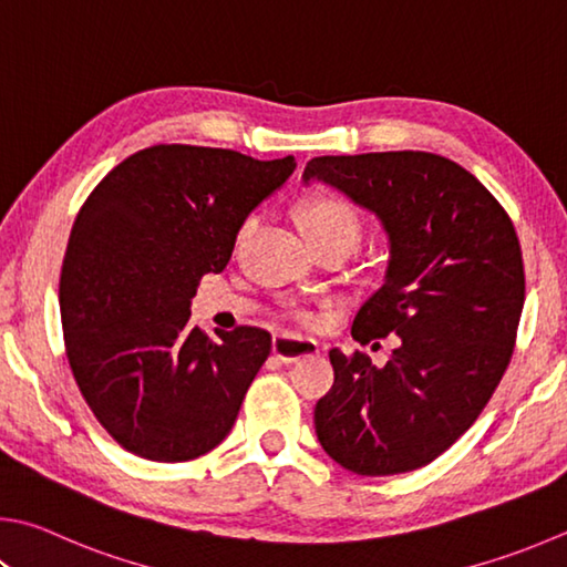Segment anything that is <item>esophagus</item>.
Returning <instances> with one entry per match:
<instances>
[{"label": "esophagus", "instance_id": "1", "mask_svg": "<svg viewBox=\"0 0 567 567\" xmlns=\"http://www.w3.org/2000/svg\"><path fill=\"white\" fill-rule=\"evenodd\" d=\"M317 352L319 347L317 342H312V339H302L292 334H277L272 339V354L285 364L297 362V359H305V357H312Z\"/></svg>", "mask_w": 567, "mask_h": 567}]
</instances>
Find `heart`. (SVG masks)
Returning <instances> with one entry per match:
<instances>
[{"label":"heart","instance_id":"obj_1","mask_svg":"<svg viewBox=\"0 0 567 567\" xmlns=\"http://www.w3.org/2000/svg\"><path fill=\"white\" fill-rule=\"evenodd\" d=\"M300 220L305 235L310 238V243L315 240H344L354 248L362 238V220H359L357 210L349 205L344 198L339 195H315V198L305 200L302 210H300ZM255 218H248L238 230V245L248 238L255 228ZM297 317L302 322H312V315L307 312H297Z\"/></svg>","mask_w":567,"mask_h":567}]
</instances>
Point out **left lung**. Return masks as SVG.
<instances>
[{
  "instance_id": "obj_1",
  "label": "left lung",
  "mask_w": 567,
  "mask_h": 567,
  "mask_svg": "<svg viewBox=\"0 0 567 567\" xmlns=\"http://www.w3.org/2000/svg\"><path fill=\"white\" fill-rule=\"evenodd\" d=\"M302 181L332 185L382 223L384 285L352 334L362 344L399 337L384 367L329 352L319 444L359 476L426 466L478 419L511 362L526 300L516 228L476 176L434 153L319 156Z\"/></svg>"
}]
</instances>
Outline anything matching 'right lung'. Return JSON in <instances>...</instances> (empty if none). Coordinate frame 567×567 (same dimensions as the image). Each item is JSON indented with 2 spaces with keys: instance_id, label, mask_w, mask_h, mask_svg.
Wrapping results in <instances>:
<instances>
[{
  "instance_id": "obj_1",
  "label": "right lung",
  "mask_w": 567,
  "mask_h": 567,
  "mask_svg": "<svg viewBox=\"0 0 567 567\" xmlns=\"http://www.w3.org/2000/svg\"><path fill=\"white\" fill-rule=\"evenodd\" d=\"M295 166L292 156L151 146L79 210L59 282L66 357L99 424L131 454L190 461L230 434L272 339L257 327L210 339L188 322L190 300Z\"/></svg>"
}]
</instances>
